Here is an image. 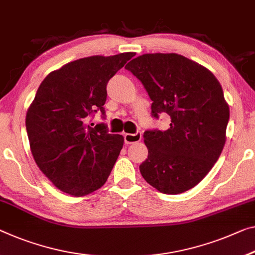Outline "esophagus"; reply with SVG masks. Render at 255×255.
Instances as JSON below:
<instances>
[{
	"label": "esophagus",
	"instance_id": "34e87169",
	"mask_svg": "<svg viewBox=\"0 0 255 255\" xmlns=\"http://www.w3.org/2000/svg\"><path fill=\"white\" fill-rule=\"evenodd\" d=\"M142 138V135H141L140 132H136V133H125L124 134V141L127 144H131V143H134V142H139V141Z\"/></svg>",
	"mask_w": 255,
	"mask_h": 255
}]
</instances>
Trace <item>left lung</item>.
Wrapping results in <instances>:
<instances>
[{
	"instance_id": "1",
	"label": "left lung",
	"mask_w": 255,
	"mask_h": 255,
	"mask_svg": "<svg viewBox=\"0 0 255 255\" xmlns=\"http://www.w3.org/2000/svg\"><path fill=\"white\" fill-rule=\"evenodd\" d=\"M125 68L147 90L152 116L171 117L166 131L144 132L148 157L141 175L163 194L185 193L206 177L225 147L229 105L220 82L178 53H146Z\"/></svg>"
}]
</instances>
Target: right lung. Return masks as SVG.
Wrapping results in <instances>:
<instances>
[{
	"label": "right lung",
	"mask_w": 255,
	"mask_h": 255,
	"mask_svg": "<svg viewBox=\"0 0 255 255\" xmlns=\"http://www.w3.org/2000/svg\"><path fill=\"white\" fill-rule=\"evenodd\" d=\"M91 56L51 72L26 114L30 151L43 174L62 193L85 196L105 185L123 148L124 138L104 124L88 125L100 111L108 81L134 56Z\"/></svg>",
	"instance_id": "obj_1"
}]
</instances>
